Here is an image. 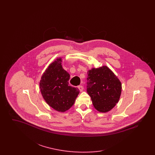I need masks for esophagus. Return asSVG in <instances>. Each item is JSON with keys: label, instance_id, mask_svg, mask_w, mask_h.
I'll use <instances>...</instances> for the list:
<instances>
[{"label": "esophagus", "instance_id": "obj_1", "mask_svg": "<svg viewBox=\"0 0 155 155\" xmlns=\"http://www.w3.org/2000/svg\"><path fill=\"white\" fill-rule=\"evenodd\" d=\"M78 88L79 89V90L80 91V92H82V91H83V89H84V87H83V86H82V85H80V86H78Z\"/></svg>", "mask_w": 155, "mask_h": 155}]
</instances>
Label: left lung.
<instances>
[{"mask_svg": "<svg viewBox=\"0 0 155 155\" xmlns=\"http://www.w3.org/2000/svg\"><path fill=\"white\" fill-rule=\"evenodd\" d=\"M121 83L108 67L92 68L88 71L87 92L97 110L106 113L118 103Z\"/></svg>", "mask_w": 155, "mask_h": 155, "instance_id": "8db88e82", "label": "left lung"}]
</instances>
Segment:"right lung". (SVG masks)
<instances>
[{
	"label": "right lung",
	"mask_w": 155,
	"mask_h": 155,
	"mask_svg": "<svg viewBox=\"0 0 155 155\" xmlns=\"http://www.w3.org/2000/svg\"><path fill=\"white\" fill-rule=\"evenodd\" d=\"M70 77L62 67L61 58L50 64L41 77V94L47 104L56 111L64 112L70 109L80 93L77 88L69 85Z\"/></svg>",
	"instance_id": "obj_1"
}]
</instances>
